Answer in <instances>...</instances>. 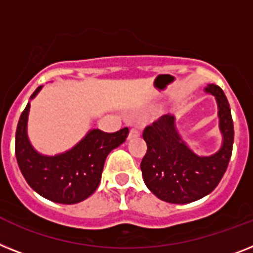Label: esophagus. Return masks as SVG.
Returning a JSON list of instances; mask_svg holds the SVG:
<instances>
[{
    "instance_id": "1",
    "label": "esophagus",
    "mask_w": 253,
    "mask_h": 253,
    "mask_svg": "<svg viewBox=\"0 0 253 253\" xmlns=\"http://www.w3.org/2000/svg\"><path fill=\"white\" fill-rule=\"evenodd\" d=\"M140 136V132L137 130H135V128H132V130H130V132H128V136H127V139L128 140H132V139H136V137Z\"/></svg>"
}]
</instances>
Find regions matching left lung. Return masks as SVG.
Instances as JSON below:
<instances>
[{"label": "left lung", "mask_w": 253, "mask_h": 253, "mask_svg": "<svg viewBox=\"0 0 253 253\" xmlns=\"http://www.w3.org/2000/svg\"><path fill=\"white\" fill-rule=\"evenodd\" d=\"M207 94L217 103L221 148L211 156L195 154L176 128V118L165 114L145 127L143 137L148 150L141 161V172L150 192L165 202L185 205L203 198L218 185L234 143V126L230 107L224 91L217 84H207Z\"/></svg>", "instance_id": "obj_1"}]
</instances>
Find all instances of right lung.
Returning a JSON list of instances; mask_svg holds the SVG:
<instances>
[{
  "instance_id": "add662e5",
  "label": "right lung",
  "mask_w": 253,
  "mask_h": 253,
  "mask_svg": "<svg viewBox=\"0 0 253 253\" xmlns=\"http://www.w3.org/2000/svg\"><path fill=\"white\" fill-rule=\"evenodd\" d=\"M41 88H36L31 100ZM29 109L31 101L19 118L15 133V156L28 185L43 198L63 205H74L88 198L99 186L108 154L126 141L128 128L113 133L94 128L72 149L56 156H44L28 139Z\"/></svg>"
}]
</instances>
